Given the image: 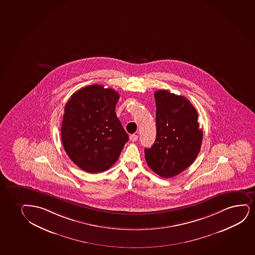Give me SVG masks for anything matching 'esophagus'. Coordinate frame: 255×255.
<instances>
[{
    "label": "esophagus",
    "instance_id": "obj_1",
    "mask_svg": "<svg viewBox=\"0 0 255 255\" xmlns=\"http://www.w3.org/2000/svg\"><path fill=\"white\" fill-rule=\"evenodd\" d=\"M137 138H138V135H135V134H131L129 135V140L131 141H137Z\"/></svg>",
    "mask_w": 255,
    "mask_h": 255
}]
</instances>
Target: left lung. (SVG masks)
Returning a JSON list of instances; mask_svg holds the SVG:
<instances>
[{"instance_id": "obj_1", "label": "left lung", "mask_w": 255, "mask_h": 255, "mask_svg": "<svg viewBox=\"0 0 255 255\" xmlns=\"http://www.w3.org/2000/svg\"><path fill=\"white\" fill-rule=\"evenodd\" d=\"M154 99L156 138L151 148H145V160L158 175L172 178L195 160L203 131L195 107L186 97L158 90Z\"/></svg>"}]
</instances>
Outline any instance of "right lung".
I'll use <instances>...</instances> for the list:
<instances>
[{
    "mask_svg": "<svg viewBox=\"0 0 255 255\" xmlns=\"http://www.w3.org/2000/svg\"><path fill=\"white\" fill-rule=\"evenodd\" d=\"M119 99L114 89L95 84L75 92L64 107L63 148L73 162L87 173L109 169L129 140L115 113Z\"/></svg>",
    "mask_w": 255,
    "mask_h": 255,
    "instance_id": "add662e5",
    "label": "right lung"
}]
</instances>
